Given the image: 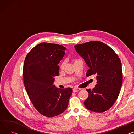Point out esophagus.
I'll return each instance as SVG.
<instances>
[{
  "mask_svg": "<svg viewBox=\"0 0 134 134\" xmlns=\"http://www.w3.org/2000/svg\"><path fill=\"white\" fill-rule=\"evenodd\" d=\"M80 90H81V89L79 88H77V87H74L73 89V92H76L77 91H79Z\"/></svg>",
  "mask_w": 134,
  "mask_h": 134,
  "instance_id": "obj_1",
  "label": "esophagus"
}]
</instances>
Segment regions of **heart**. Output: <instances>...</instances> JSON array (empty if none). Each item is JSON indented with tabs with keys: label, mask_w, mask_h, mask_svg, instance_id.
<instances>
[{
	"label": "heart",
	"mask_w": 134,
	"mask_h": 134,
	"mask_svg": "<svg viewBox=\"0 0 134 134\" xmlns=\"http://www.w3.org/2000/svg\"><path fill=\"white\" fill-rule=\"evenodd\" d=\"M78 60H79V59H74V62H75L76 61ZM65 66V61H62L61 63V64H60V68L61 69H63L64 68Z\"/></svg>",
	"instance_id": "obj_1"
}]
</instances>
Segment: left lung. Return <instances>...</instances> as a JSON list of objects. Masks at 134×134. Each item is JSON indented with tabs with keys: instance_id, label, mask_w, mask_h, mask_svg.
Wrapping results in <instances>:
<instances>
[{
	"instance_id": "obj_1",
	"label": "left lung",
	"mask_w": 134,
	"mask_h": 134,
	"mask_svg": "<svg viewBox=\"0 0 134 134\" xmlns=\"http://www.w3.org/2000/svg\"><path fill=\"white\" fill-rule=\"evenodd\" d=\"M74 47L89 67L86 76H96L95 88L86 90L89 95L84 102L86 108L97 113L108 110L117 100L122 85L119 57L111 48L99 41L76 44Z\"/></svg>"
}]
</instances>
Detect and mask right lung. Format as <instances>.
Returning a JSON list of instances; mask_svg holds the SVG:
<instances>
[{"label": "right lung", "mask_w": 134, "mask_h": 134, "mask_svg": "<svg viewBox=\"0 0 134 134\" xmlns=\"http://www.w3.org/2000/svg\"><path fill=\"white\" fill-rule=\"evenodd\" d=\"M66 48L58 44L42 42L26 55L23 67L26 91L35 108L46 117H54L67 109L73 90L58 89L54 85L59 75L60 61Z\"/></svg>", "instance_id": "obj_1"}]
</instances>
